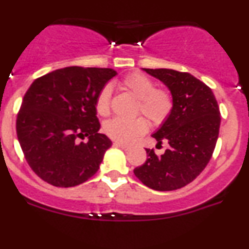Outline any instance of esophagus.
<instances>
[{"label": "esophagus", "mask_w": 249, "mask_h": 249, "mask_svg": "<svg viewBox=\"0 0 249 249\" xmlns=\"http://www.w3.org/2000/svg\"><path fill=\"white\" fill-rule=\"evenodd\" d=\"M113 145L117 146V147H119V148L124 149V151H127V149L130 148V147H128L127 145H124V143H122V142H113Z\"/></svg>", "instance_id": "obj_1"}]
</instances>
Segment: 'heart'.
I'll return each instance as SVG.
<instances>
[{"mask_svg":"<svg viewBox=\"0 0 249 249\" xmlns=\"http://www.w3.org/2000/svg\"><path fill=\"white\" fill-rule=\"evenodd\" d=\"M123 89L138 98L137 113L143 115L153 125H161L168 119L174 107L172 92L166 88H158L155 82L148 76L133 73L121 81ZM112 89L104 86L96 97V111L101 116H107L111 107ZM104 132L112 140L122 143H131L145 134L148 130V123L145 118L125 121L113 118L104 124Z\"/></svg>","mask_w":249,"mask_h":249,"instance_id":"obj_1","label":"heart"}]
</instances>
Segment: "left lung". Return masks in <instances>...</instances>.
<instances>
[{"instance_id": "left-lung-1", "label": "left lung", "mask_w": 249, "mask_h": 249, "mask_svg": "<svg viewBox=\"0 0 249 249\" xmlns=\"http://www.w3.org/2000/svg\"><path fill=\"white\" fill-rule=\"evenodd\" d=\"M169 88L174 107L153 134L170 147L162 155L146 149L147 160L133 173L146 187L159 191L179 189L204 170L213 154L220 127V111L211 88L184 71L143 68Z\"/></svg>"}]
</instances>
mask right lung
Masks as SVG:
<instances>
[{
	"mask_svg": "<svg viewBox=\"0 0 249 249\" xmlns=\"http://www.w3.org/2000/svg\"><path fill=\"white\" fill-rule=\"evenodd\" d=\"M111 68H61L36 79L24 95L16 132L30 168L60 188L75 187L94 176L111 146L98 133L96 97ZM89 137L87 143L79 139Z\"/></svg>",
	"mask_w": 249,
	"mask_h": 249,
	"instance_id": "add662e5",
	"label": "right lung"
}]
</instances>
